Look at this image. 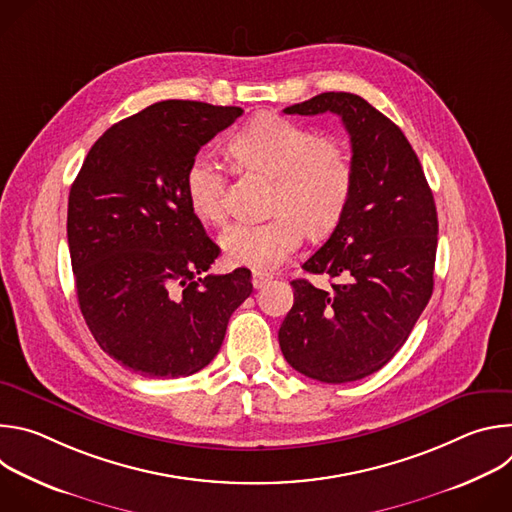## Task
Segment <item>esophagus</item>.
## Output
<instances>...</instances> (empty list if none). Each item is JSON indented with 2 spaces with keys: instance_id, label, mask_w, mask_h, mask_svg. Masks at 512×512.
I'll use <instances>...</instances> for the list:
<instances>
[{
  "instance_id": "1",
  "label": "esophagus",
  "mask_w": 512,
  "mask_h": 512,
  "mask_svg": "<svg viewBox=\"0 0 512 512\" xmlns=\"http://www.w3.org/2000/svg\"><path fill=\"white\" fill-rule=\"evenodd\" d=\"M271 279H273V275L267 273V271H257V269L253 271V287H255V289L265 287Z\"/></svg>"
}]
</instances>
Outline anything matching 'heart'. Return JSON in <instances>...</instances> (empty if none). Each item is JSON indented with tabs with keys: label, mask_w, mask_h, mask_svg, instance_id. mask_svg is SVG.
<instances>
[{
	"label": "heart",
	"mask_w": 512,
	"mask_h": 512,
	"mask_svg": "<svg viewBox=\"0 0 512 512\" xmlns=\"http://www.w3.org/2000/svg\"><path fill=\"white\" fill-rule=\"evenodd\" d=\"M229 154L245 170L275 176L269 221L239 223L221 237L233 265L271 269L302 245L306 231L324 237L340 225L354 194V164L338 137H318L296 121L257 115L231 137ZM184 186L200 221H225V178L212 158L194 156Z\"/></svg>",
	"instance_id": "obj_1"
}]
</instances>
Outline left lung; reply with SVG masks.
Segmentation results:
<instances>
[{
  "instance_id": "1",
  "label": "left lung",
  "mask_w": 512,
  "mask_h": 512,
  "mask_svg": "<svg viewBox=\"0 0 512 512\" xmlns=\"http://www.w3.org/2000/svg\"><path fill=\"white\" fill-rule=\"evenodd\" d=\"M287 115L336 113L352 143L354 194L330 239L302 269L332 291L294 279L279 346L298 373L350 383L383 369L409 338L433 291L437 212L403 131L352 93H322Z\"/></svg>"
}]
</instances>
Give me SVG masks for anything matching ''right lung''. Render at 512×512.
Here are the masks:
<instances>
[{
  "label": "right lung",
  "mask_w": 512,
  "mask_h": 512,
  "mask_svg": "<svg viewBox=\"0 0 512 512\" xmlns=\"http://www.w3.org/2000/svg\"><path fill=\"white\" fill-rule=\"evenodd\" d=\"M241 107L162 101L111 125L68 194L66 237L79 306L127 371L178 379L221 350L251 271L204 275L221 253L186 198L190 160Z\"/></svg>",
  "instance_id": "right-lung-1"
}]
</instances>
